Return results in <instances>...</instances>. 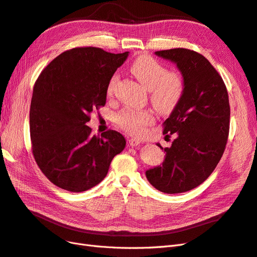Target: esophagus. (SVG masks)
Returning a JSON list of instances; mask_svg holds the SVG:
<instances>
[{
	"mask_svg": "<svg viewBox=\"0 0 257 257\" xmlns=\"http://www.w3.org/2000/svg\"><path fill=\"white\" fill-rule=\"evenodd\" d=\"M128 145L131 147H137L141 145V141H138V139H136V138H131V139H128Z\"/></svg>",
	"mask_w": 257,
	"mask_h": 257,
	"instance_id": "esophagus-1",
	"label": "esophagus"
}]
</instances>
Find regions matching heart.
Returning a JSON list of instances; mask_svg holds the SVG:
<instances>
[{
  "instance_id": "b5f03b06",
  "label": "heart",
  "mask_w": 257,
  "mask_h": 257,
  "mask_svg": "<svg viewBox=\"0 0 257 257\" xmlns=\"http://www.w3.org/2000/svg\"><path fill=\"white\" fill-rule=\"evenodd\" d=\"M131 72L147 90L150 91V100L155 109L163 114L172 113L180 104L185 91V80L181 73L167 71L159 61L141 56L131 64ZM118 76L113 75L108 85V93H112ZM154 121L149 110L124 109L115 116L118 125L133 135L142 134L145 127Z\"/></svg>"
}]
</instances>
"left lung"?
Here are the masks:
<instances>
[{"label":"left lung","instance_id":"1","mask_svg":"<svg viewBox=\"0 0 257 257\" xmlns=\"http://www.w3.org/2000/svg\"><path fill=\"white\" fill-rule=\"evenodd\" d=\"M155 54L177 64L185 91L163 123V134L176 139L164 148L163 164L147 170L146 176L157 190L179 194L203 183L222 158L229 133L228 93L220 74L200 53L175 48Z\"/></svg>","mask_w":257,"mask_h":257}]
</instances>
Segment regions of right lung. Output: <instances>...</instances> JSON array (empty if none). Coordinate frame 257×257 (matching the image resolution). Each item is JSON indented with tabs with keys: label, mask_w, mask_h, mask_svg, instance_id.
Listing matches in <instances>:
<instances>
[{
	"label": "right lung",
	"mask_w": 257,
	"mask_h": 257,
	"mask_svg": "<svg viewBox=\"0 0 257 257\" xmlns=\"http://www.w3.org/2000/svg\"><path fill=\"white\" fill-rule=\"evenodd\" d=\"M127 56L77 47L53 59L38 76L30 107L32 152L42 173L59 188L90 190L125 148L119 132L92 135L85 124L93 110L105 106L111 77Z\"/></svg>",
	"instance_id": "1"
}]
</instances>
